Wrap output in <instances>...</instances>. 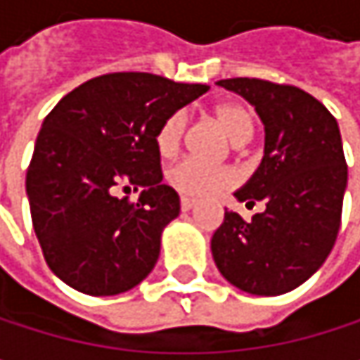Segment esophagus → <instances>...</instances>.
<instances>
[{
	"label": "esophagus",
	"mask_w": 360,
	"mask_h": 360,
	"mask_svg": "<svg viewBox=\"0 0 360 360\" xmlns=\"http://www.w3.org/2000/svg\"><path fill=\"white\" fill-rule=\"evenodd\" d=\"M193 206H195V200L193 198H185V195L181 198V208L183 210H191Z\"/></svg>",
	"instance_id": "1"
}]
</instances>
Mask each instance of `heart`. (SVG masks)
Listing matches in <instances>:
<instances>
[{"label":"heart","mask_w":360,"mask_h":360,"mask_svg":"<svg viewBox=\"0 0 360 360\" xmlns=\"http://www.w3.org/2000/svg\"><path fill=\"white\" fill-rule=\"evenodd\" d=\"M212 116L221 124V129L229 135L231 141L240 143L250 135L252 118L244 106L236 102H223L212 108ZM185 127H187V116L181 110L169 114L158 124L154 133V146L162 158H171L173 154H177L185 135ZM167 183L183 195L202 198L231 187L236 183V173L227 167H208L193 158H183L173 167H169Z\"/></svg>","instance_id":"heart-1"}]
</instances>
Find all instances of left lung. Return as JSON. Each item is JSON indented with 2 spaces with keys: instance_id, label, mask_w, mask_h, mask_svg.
Segmentation results:
<instances>
[{
  "instance_id": "left-lung-1",
  "label": "left lung",
  "mask_w": 360,
  "mask_h": 360,
  "mask_svg": "<svg viewBox=\"0 0 360 360\" xmlns=\"http://www.w3.org/2000/svg\"><path fill=\"white\" fill-rule=\"evenodd\" d=\"M264 124V156L236 198L266 204L244 221L227 212L210 240L221 275L256 296H279L304 283L331 252L348 167L335 118L311 94L262 79H223Z\"/></svg>"
}]
</instances>
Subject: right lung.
Wrapping results in <instances>:
<instances>
[{
	"instance_id": "obj_1",
	"label": "right lung",
	"mask_w": 360,
	"mask_h": 360,
	"mask_svg": "<svg viewBox=\"0 0 360 360\" xmlns=\"http://www.w3.org/2000/svg\"><path fill=\"white\" fill-rule=\"evenodd\" d=\"M150 72H110L66 94L45 116L27 193L47 266L89 296L135 288L154 269L179 195L160 183L158 124L206 94ZM143 186L137 202L116 186Z\"/></svg>"
}]
</instances>
